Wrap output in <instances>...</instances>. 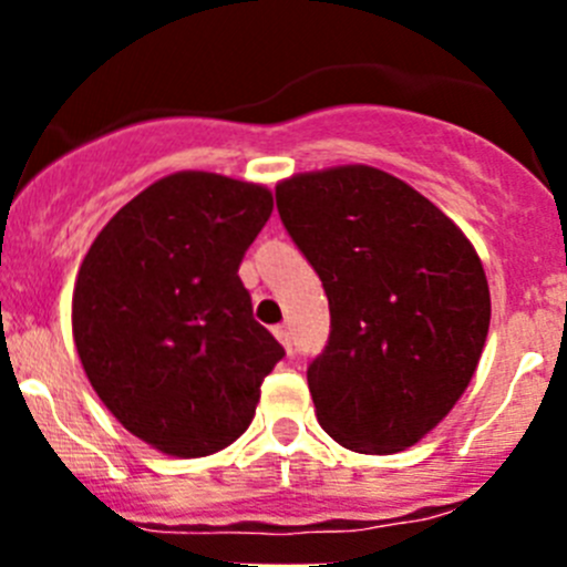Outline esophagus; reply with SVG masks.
<instances>
[{
  "label": "esophagus",
  "instance_id": "obj_1",
  "mask_svg": "<svg viewBox=\"0 0 567 567\" xmlns=\"http://www.w3.org/2000/svg\"><path fill=\"white\" fill-rule=\"evenodd\" d=\"M274 337H277V340L282 342L285 351L293 353V342H290V331H288V326H274Z\"/></svg>",
  "mask_w": 567,
  "mask_h": 567
}]
</instances>
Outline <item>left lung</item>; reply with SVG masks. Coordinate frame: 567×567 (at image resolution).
Here are the masks:
<instances>
[{
  "label": "left lung",
  "mask_w": 567,
  "mask_h": 567,
  "mask_svg": "<svg viewBox=\"0 0 567 567\" xmlns=\"http://www.w3.org/2000/svg\"><path fill=\"white\" fill-rule=\"evenodd\" d=\"M277 210L329 299V340L307 364L320 427L353 453L411 447L477 370L491 323L477 251L431 199L362 164L279 183Z\"/></svg>",
  "instance_id": "8db88e82"
}]
</instances>
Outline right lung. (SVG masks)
Masks as SVG:
<instances>
[{
    "label": "right lung",
    "instance_id": "add662e5",
    "mask_svg": "<svg viewBox=\"0 0 567 567\" xmlns=\"http://www.w3.org/2000/svg\"><path fill=\"white\" fill-rule=\"evenodd\" d=\"M271 208L262 186L177 173L123 205L82 260L84 373L120 425L162 453L203 458L236 442L285 357L238 277Z\"/></svg>",
    "mask_w": 567,
    "mask_h": 567
}]
</instances>
